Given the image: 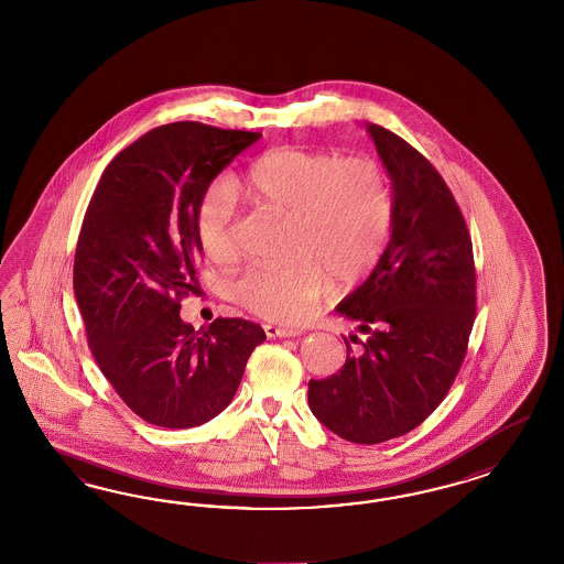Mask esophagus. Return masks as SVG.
Listing matches in <instances>:
<instances>
[{
	"label": "esophagus",
	"instance_id": "esophagus-1",
	"mask_svg": "<svg viewBox=\"0 0 564 564\" xmlns=\"http://www.w3.org/2000/svg\"><path fill=\"white\" fill-rule=\"evenodd\" d=\"M264 333L269 339H285V337H297L302 335L300 328H285V326L264 325Z\"/></svg>",
	"mask_w": 564,
	"mask_h": 564
}]
</instances>
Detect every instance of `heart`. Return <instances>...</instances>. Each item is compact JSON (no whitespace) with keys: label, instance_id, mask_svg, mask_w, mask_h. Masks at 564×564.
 <instances>
[{"label":"heart","instance_id":"obj_1","mask_svg":"<svg viewBox=\"0 0 564 564\" xmlns=\"http://www.w3.org/2000/svg\"><path fill=\"white\" fill-rule=\"evenodd\" d=\"M239 189L250 205L288 215L290 221L293 257L254 262L234 283L239 304L267 321H306L330 281L339 290L356 288L384 254L393 189L376 159L281 147L250 165ZM234 221L231 189L210 184L194 213L198 246L210 260L236 257Z\"/></svg>","mask_w":564,"mask_h":564}]
</instances>
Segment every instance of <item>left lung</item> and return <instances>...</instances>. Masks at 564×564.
Returning a JSON list of instances; mask_svg holds the SVG:
<instances>
[{"instance_id": "8db88e82", "label": "left lung", "mask_w": 564, "mask_h": 564, "mask_svg": "<svg viewBox=\"0 0 564 564\" xmlns=\"http://www.w3.org/2000/svg\"><path fill=\"white\" fill-rule=\"evenodd\" d=\"M368 132L393 182V234L368 281L337 312L364 339L337 375L310 380L312 413L337 436L378 444L420 426L462 370L476 321V264L443 175L391 130Z\"/></svg>"}]
</instances>
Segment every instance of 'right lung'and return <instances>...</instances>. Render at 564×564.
<instances>
[{"instance_id": "add662e5", "label": "right lung", "mask_w": 564, "mask_h": 564, "mask_svg": "<svg viewBox=\"0 0 564 564\" xmlns=\"http://www.w3.org/2000/svg\"><path fill=\"white\" fill-rule=\"evenodd\" d=\"M260 132L200 121L159 126L105 167L74 257V293L105 378L144 422L194 427L219 415L262 326L217 318L198 335L180 318L196 291V205Z\"/></svg>"}]
</instances>
